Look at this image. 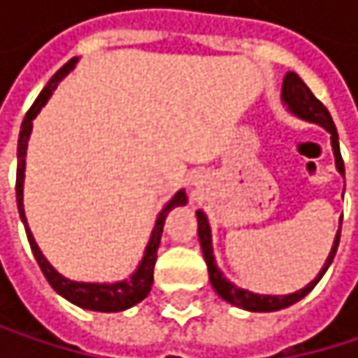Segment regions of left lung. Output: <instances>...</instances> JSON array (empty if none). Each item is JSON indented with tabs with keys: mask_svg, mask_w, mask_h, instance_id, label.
Wrapping results in <instances>:
<instances>
[{
	"mask_svg": "<svg viewBox=\"0 0 358 358\" xmlns=\"http://www.w3.org/2000/svg\"><path fill=\"white\" fill-rule=\"evenodd\" d=\"M282 101L288 106V109L307 120V122H313V124H320L323 126L329 134H331V149H334V157H336V170L344 176V162H342V155H340V143H338V130L334 126V120L329 115L327 108L323 106L322 101L311 93V89L301 80L299 74L294 72H288L284 76V85H282ZM196 222H199V241H201V249H203V257H205V263H207V271H209V282L211 286L215 288V292L228 301L230 305H236L241 309H247V311H257V313H269V311H280V309H286L294 303H299L303 296H307L315 286L317 282L323 278V273L327 271L329 263L334 261V255L338 250V243H340V228H338V234L334 238V245L331 250L323 263L322 271L317 273V278L313 282H309L305 288H301L299 292L294 294H286V296H271V294H255L249 292L245 288H238L234 286L230 280H226V275L220 271L217 263H215V257H213V247H211V228H209V222H207V215L203 211H196Z\"/></svg>",
	"mask_w": 358,
	"mask_h": 358,
	"instance_id": "8db88e82",
	"label": "left lung"
}]
</instances>
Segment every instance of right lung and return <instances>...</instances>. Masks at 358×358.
Listing matches in <instances>:
<instances>
[{
  "instance_id": "right-lung-1",
  "label": "right lung",
  "mask_w": 358,
  "mask_h": 358,
  "mask_svg": "<svg viewBox=\"0 0 358 358\" xmlns=\"http://www.w3.org/2000/svg\"><path fill=\"white\" fill-rule=\"evenodd\" d=\"M76 57H72L66 66H62L53 78L45 85V89L41 91V95L35 99L33 108L27 111L24 120H22V126H20V136H18V168H16V203H18V213H20V220L24 224V230H27V238H29V245L31 250L35 255L36 263L43 271V275L47 278V282L51 284V288L64 296L66 301H70L72 305L80 307V309H89V311H101V313H115V311H124V309H130L134 307L136 303H141L149 292H151V286H153V267H155V261H157V249H159V241H162V232H164V224H166V217L168 213L180 207V205H186V192L178 190L174 194V199L162 209V213L157 215V222H155V228H153V234L149 238V245L145 249L143 255V261L138 263L136 271L128 278V280H122V282H113V284H91V282H72L68 278H64L62 273H57L53 269V265L43 257L41 249L36 247L35 238H33V232L27 224V215H24V203H22V186H24V166H27V147H29V136H31V130H33V120L36 117V113L41 111V108L49 101L51 93L55 91L57 83L76 66Z\"/></svg>"
}]
</instances>
